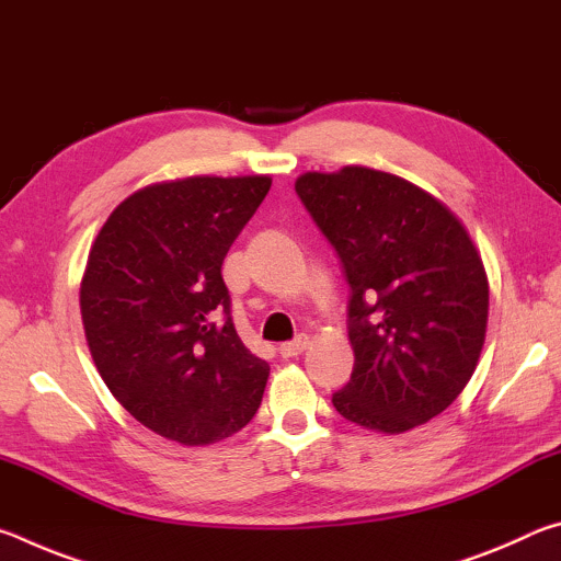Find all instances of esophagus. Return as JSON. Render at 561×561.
<instances>
[{
    "label": "esophagus",
    "mask_w": 561,
    "mask_h": 561,
    "mask_svg": "<svg viewBox=\"0 0 561 561\" xmlns=\"http://www.w3.org/2000/svg\"><path fill=\"white\" fill-rule=\"evenodd\" d=\"M307 346H309V336L301 334L294 341H284V344L279 346V354H282V358H294V356H299L301 351H307Z\"/></svg>",
    "instance_id": "obj_1"
}]
</instances>
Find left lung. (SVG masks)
Here are the masks:
<instances>
[{
    "mask_svg": "<svg viewBox=\"0 0 561 561\" xmlns=\"http://www.w3.org/2000/svg\"><path fill=\"white\" fill-rule=\"evenodd\" d=\"M297 195L344 264L351 381L331 403L376 433H405L468 386L490 287L478 247L440 201L383 170L304 173Z\"/></svg>",
    "mask_w": 561,
    "mask_h": 561,
    "instance_id": "8db88e82",
    "label": "left lung"
}]
</instances>
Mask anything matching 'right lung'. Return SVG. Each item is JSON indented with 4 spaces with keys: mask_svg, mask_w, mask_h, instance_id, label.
Here are the masks:
<instances>
[{
    "mask_svg": "<svg viewBox=\"0 0 561 561\" xmlns=\"http://www.w3.org/2000/svg\"><path fill=\"white\" fill-rule=\"evenodd\" d=\"M270 175H195L126 197L91 244L81 319L103 383L180 445L242 431L270 364L237 336L222 262L270 193Z\"/></svg>",
    "mask_w": 561,
    "mask_h": 561,
    "instance_id": "obj_1",
    "label": "right lung"
}]
</instances>
